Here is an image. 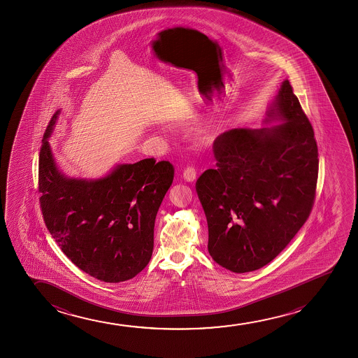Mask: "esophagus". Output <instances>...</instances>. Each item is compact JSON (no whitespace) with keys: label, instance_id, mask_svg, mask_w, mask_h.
<instances>
[{"label":"esophagus","instance_id":"obj_1","mask_svg":"<svg viewBox=\"0 0 358 358\" xmlns=\"http://www.w3.org/2000/svg\"><path fill=\"white\" fill-rule=\"evenodd\" d=\"M183 178H185V181L189 182V183H193V182H196V172L193 167H187L185 172H183Z\"/></svg>","mask_w":358,"mask_h":358}]
</instances>
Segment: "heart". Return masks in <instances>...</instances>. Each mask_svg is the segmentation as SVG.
Returning <instances> with one entry per match:
<instances>
[{
    "label": "heart",
    "instance_id": "obj_1",
    "mask_svg": "<svg viewBox=\"0 0 358 358\" xmlns=\"http://www.w3.org/2000/svg\"><path fill=\"white\" fill-rule=\"evenodd\" d=\"M221 131H222L221 126H215V127L209 128V129H206L204 132H201V136H199V139H201V142L203 143L211 142V141H214V139L217 137V134L221 133Z\"/></svg>",
    "mask_w": 358,
    "mask_h": 358
}]
</instances>
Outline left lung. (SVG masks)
Instances as JSON below:
<instances>
[{"label": "left lung", "instance_id": "obj_1", "mask_svg": "<svg viewBox=\"0 0 358 358\" xmlns=\"http://www.w3.org/2000/svg\"><path fill=\"white\" fill-rule=\"evenodd\" d=\"M263 124L235 128L214 143L217 169L196 189L206 213L211 258L237 274L263 268L308 219L318 178L313 128L287 79Z\"/></svg>", "mask_w": 358, "mask_h": 358}]
</instances>
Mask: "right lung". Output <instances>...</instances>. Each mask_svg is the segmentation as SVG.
I'll return each mask as SVG.
<instances>
[{
    "label": "right lung",
    "mask_w": 358,
    "mask_h": 358,
    "mask_svg": "<svg viewBox=\"0 0 358 358\" xmlns=\"http://www.w3.org/2000/svg\"><path fill=\"white\" fill-rule=\"evenodd\" d=\"M61 110L45 131L39 157L40 204L48 230L84 273L105 282L139 274L152 258L157 210L173 180L169 162L116 164L98 178L59 170L49 139Z\"/></svg>",
    "instance_id": "right-lung-1"
}]
</instances>
